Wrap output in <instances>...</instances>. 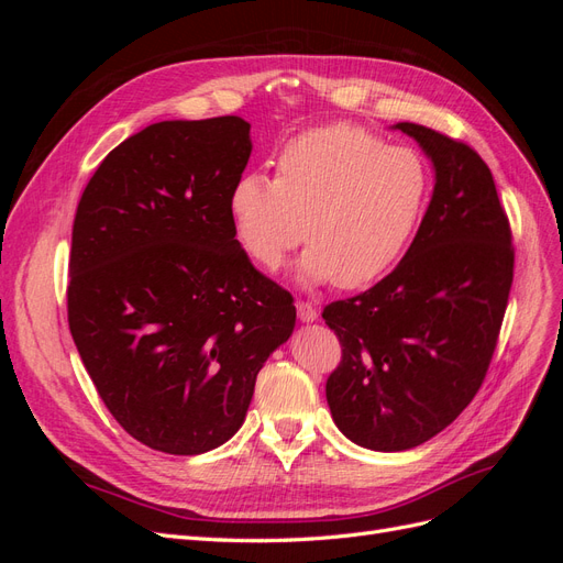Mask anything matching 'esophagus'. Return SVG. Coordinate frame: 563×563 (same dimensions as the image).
Masks as SVG:
<instances>
[{
	"label": "esophagus",
	"mask_w": 563,
	"mask_h": 563,
	"mask_svg": "<svg viewBox=\"0 0 563 563\" xmlns=\"http://www.w3.org/2000/svg\"><path fill=\"white\" fill-rule=\"evenodd\" d=\"M296 310H298L300 321H305V323H310V321L317 319V308H314L312 302H308V300H298L296 302Z\"/></svg>",
	"instance_id": "34e87169"
}]
</instances>
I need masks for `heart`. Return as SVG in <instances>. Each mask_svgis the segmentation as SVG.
Segmentation results:
<instances>
[{
    "instance_id": "1",
    "label": "heart",
    "mask_w": 563,
    "mask_h": 563,
    "mask_svg": "<svg viewBox=\"0 0 563 563\" xmlns=\"http://www.w3.org/2000/svg\"><path fill=\"white\" fill-rule=\"evenodd\" d=\"M430 166L413 147L387 145L352 124L305 131L277 157V178L232 185L234 234L251 258L277 267L305 236L298 282L364 288L413 244L430 201Z\"/></svg>"
}]
</instances>
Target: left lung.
I'll return each mask as SVG.
<instances>
[{"instance_id":"8db88e82","label":"left lung","mask_w":563,"mask_h":563,"mask_svg":"<svg viewBox=\"0 0 563 563\" xmlns=\"http://www.w3.org/2000/svg\"><path fill=\"white\" fill-rule=\"evenodd\" d=\"M434 166V192L401 263L321 317L343 345L327 380L333 422L371 451L424 444L465 411L498 343L512 288V230L476 152L399 122Z\"/></svg>"}]
</instances>
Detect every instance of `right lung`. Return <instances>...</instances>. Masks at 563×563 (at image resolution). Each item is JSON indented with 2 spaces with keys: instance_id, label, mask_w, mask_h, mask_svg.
Wrapping results in <instances>:
<instances>
[{
  "instance_id": "right-lung-1",
  "label": "right lung",
  "mask_w": 563,
  "mask_h": 563,
  "mask_svg": "<svg viewBox=\"0 0 563 563\" xmlns=\"http://www.w3.org/2000/svg\"><path fill=\"white\" fill-rule=\"evenodd\" d=\"M242 117L159 122L100 162L70 249L67 321L100 399L141 444L199 455L242 428L294 298L234 240Z\"/></svg>"
}]
</instances>
